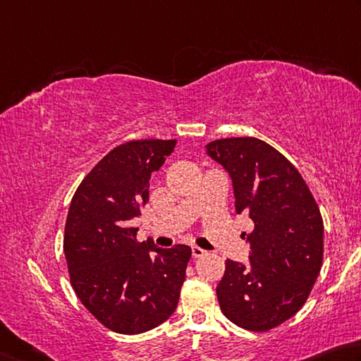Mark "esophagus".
<instances>
[{"mask_svg":"<svg viewBox=\"0 0 361 361\" xmlns=\"http://www.w3.org/2000/svg\"><path fill=\"white\" fill-rule=\"evenodd\" d=\"M192 255H193V258H201L203 255H206V250L198 247V245H193V247H192Z\"/></svg>","mask_w":361,"mask_h":361,"instance_id":"obj_1","label":"esophagus"}]
</instances>
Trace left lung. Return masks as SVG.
I'll use <instances>...</instances> for the list:
<instances>
[{
    "label": "left lung",
    "mask_w": 361,
    "mask_h": 361,
    "mask_svg": "<svg viewBox=\"0 0 361 361\" xmlns=\"http://www.w3.org/2000/svg\"><path fill=\"white\" fill-rule=\"evenodd\" d=\"M206 149L231 176L236 214L254 222L250 263L225 262L220 309L244 330L269 331L305 306L320 273V209L298 169L262 139H216Z\"/></svg>",
    "instance_id": "8db88e82"
}]
</instances>
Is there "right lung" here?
Instances as JSON below:
<instances>
[{
  "label": "right lung",
  "mask_w": 361,
  "mask_h": 361,
  "mask_svg": "<svg viewBox=\"0 0 361 361\" xmlns=\"http://www.w3.org/2000/svg\"><path fill=\"white\" fill-rule=\"evenodd\" d=\"M176 142L141 139L117 145L84 177L69 206L63 238L69 281L87 311L116 333L149 331L179 302L192 249L137 243V230L130 226L147 204L152 173Z\"/></svg>",
  "instance_id": "right-lung-1"
}]
</instances>
